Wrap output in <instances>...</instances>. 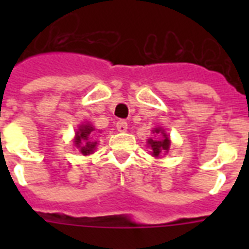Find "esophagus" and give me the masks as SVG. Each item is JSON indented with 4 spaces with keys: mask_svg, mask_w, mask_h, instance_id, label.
<instances>
[{
    "mask_svg": "<svg viewBox=\"0 0 249 249\" xmlns=\"http://www.w3.org/2000/svg\"><path fill=\"white\" fill-rule=\"evenodd\" d=\"M116 128L119 132H125L128 129V123L125 120H119L116 123Z\"/></svg>",
    "mask_w": 249,
    "mask_h": 249,
    "instance_id": "obj_1",
    "label": "esophagus"
}]
</instances>
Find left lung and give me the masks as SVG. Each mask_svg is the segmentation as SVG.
<instances>
[{
  "label": "left lung",
  "mask_w": 249,
  "mask_h": 249,
  "mask_svg": "<svg viewBox=\"0 0 249 249\" xmlns=\"http://www.w3.org/2000/svg\"><path fill=\"white\" fill-rule=\"evenodd\" d=\"M155 133H161L163 134V138L161 140H158V141H154V140H150L148 141V144H150V147L152 150V155L154 156H159V154L161 151H168V148H169V144H170V141L168 138L164 130H160V129H155Z\"/></svg>",
  "instance_id": "8db88e82"
}]
</instances>
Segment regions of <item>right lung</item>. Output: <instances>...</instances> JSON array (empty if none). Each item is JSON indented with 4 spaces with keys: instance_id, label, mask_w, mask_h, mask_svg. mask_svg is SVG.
I'll return each instance as SVG.
<instances>
[{
    "instance_id": "add662e5",
    "label": "right lung",
    "mask_w": 249,
    "mask_h": 249,
    "mask_svg": "<svg viewBox=\"0 0 249 249\" xmlns=\"http://www.w3.org/2000/svg\"><path fill=\"white\" fill-rule=\"evenodd\" d=\"M94 128L91 125H81L79 132L76 133L75 143L80 148V151L84 155H89L94 151V148L97 146V142H91Z\"/></svg>"
}]
</instances>
